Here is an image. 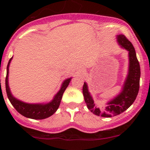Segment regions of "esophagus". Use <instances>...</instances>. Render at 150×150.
I'll return each mask as SVG.
<instances>
[{
  "instance_id": "1",
  "label": "esophagus",
  "mask_w": 150,
  "mask_h": 150,
  "mask_svg": "<svg viewBox=\"0 0 150 150\" xmlns=\"http://www.w3.org/2000/svg\"><path fill=\"white\" fill-rule=\"evenodd\" d=\"M82 72V70H79V73H81Z\"/></svg>"
}]
</instances>
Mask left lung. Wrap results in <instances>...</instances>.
Segmentation results:
<instances>
[{
  "label": "left lung",
  "instance_id": "1",
  "mask_svg": "<svg viewBox=\"0 0 150 150\" xmlns=\"http://www.w3.org/2000/svg\"><path fill=\"white\" fill-rule=\"evenodd\" d=\"M118 42L122 47L128 51L129 71L122 92L113 100L107 104L106 107L99 108L94 104L92 97L89 94L87 84L84 83L82 87L84 98L87 108L94 114L102 117H111L124 112L132 104L137 97L140 88V67L135 50L132 43L123 34L117 37Z\"/></svg>",
  "mask_w": 150,
  "mask_h": 150
}]
</instances>
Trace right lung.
I'll return each instance as SVG.
<instances>
[{"label":"right lung","instance_id":"1","mask_svg":"<svg viewBox=\"0 0 150 150\" xmlns=\"http://www.w3.org/2000/svg\"><path fill=\"white\" fill-rule=\"evenodd\" d=\"M12 58H11L9 60L8 66H7V74L6 77V93L10 103L14 106V108L17 110L18 113H20L22 116L27 117V118H32V119L41 120L51 116V115H53L57 111L58 107H59L63 92H65V89L69 85L71 78L67 79L63 82L61 89L56 94V96L51 102L46 104H30L24 103L21 101H19L17 99H15L14 97H13L12 94L10 93L9 86H8V72H9V68H9V65Z\"/></svg>","mask_w":150,"mask_h":150}]
</instances>
